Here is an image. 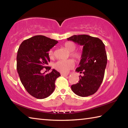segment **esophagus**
Returning a JSON list of instances; mask_svg holds the SVG:
<instances>
[{
    "instance_id": "1",
    "label": "esophagus",
    "mask_w": 128,
    "mask_h": 128,
    "mask_svg": "<svg viewBox=\"0 0 128 128\" xmlns=\"http://www.w3.org/2000/svg\"><path fill=\"white\" fill-rule=\"evenodd\" d=\"M61 76H62L66 77V76H68V74H64V73H61Z\"/></svg>"
}]
</instances>
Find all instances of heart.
<instances>
[{
  "label": "heart",
  "instance_id": "obj_1",
  "mask_svg": "<svg viewBox=\"0 0 128 128\" xmlns=\"http://www.w3.org/2000/svg\"><path fill=\"white\" fill-rule=\"evenodd\" d=\"M63 46L67 50L70 52L71 57L74 58L77 61L81 60L82 56V52L80 51H74L76 48V44L75 43L72 42V41H68L64 43ZM48 55L50 58H52L54 56V51L52 50L49 51ZM74 66V61L73 60L69 59L67 60H60V61L57 62L54 64V67L60 72L66 73L69 69L73 68Z\"/></svg>",
  "mask_w": 128,
  "mask_h": 128
}]
</instances>
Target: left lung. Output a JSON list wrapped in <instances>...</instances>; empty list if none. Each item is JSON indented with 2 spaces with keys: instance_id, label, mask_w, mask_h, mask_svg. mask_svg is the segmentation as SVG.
<instances>
[{
  "instance_id": "obj_1",
  "label": "left lung",
  "mask_w": 128,
  "mask_h": 128,
  "mask_svg": "<svg viewBox=\"0 0 128 128\" xmlns=\"http://www.w3.org/2000/svg\"><path fill=\"white\" fill-rule=\"evenodd\" d=\"M83 46L82 56L77 72L80 76L78 83L71 86L72 90L80 96L94 94L102 83L107 57L104 44L100 39L85 35H74L67 38Z\"/></svg>"
}]
</instances>
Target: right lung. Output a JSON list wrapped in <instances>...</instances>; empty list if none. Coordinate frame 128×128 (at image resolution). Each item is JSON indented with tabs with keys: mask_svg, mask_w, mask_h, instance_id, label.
Returning <instances> with one entry per match:
<instances>
[{
	"mask_svg": "<svg viewBox=\"0 0 128 128\" xmlns=\"http://www.w3.org/2000/svg\"><path fill=\"white\" fill-rule=\"evenodd\" d=\"M57 40L44 36H36L24 40L17 55V70L21 82L29 94L37 99L50 96L55 88V82L60 74L53 69L51 72L42 73L50 62L48 51Z\"/></svg>",
	"mask_w": 128,
	"mask_h": 128,
	"instance_id": "obj_1",
	"label": "right lung"
}]
</instances>
